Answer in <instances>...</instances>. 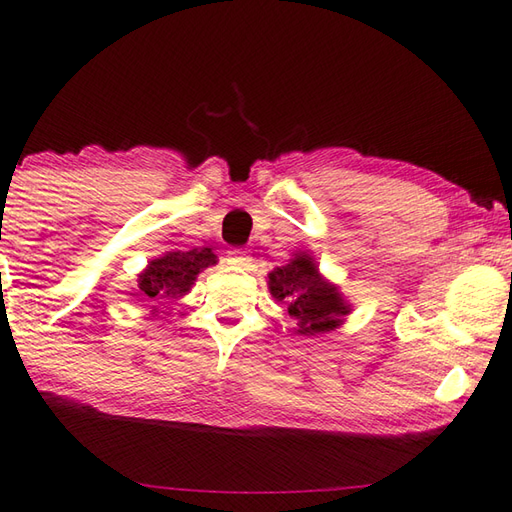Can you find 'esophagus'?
Masks as SVG:
<instances>
[{
  "label": "esophagus",
  "instance_id": "34e87169",
  "mask_svg": "<svg viewBox=\"0 0 512 512\" xmlns=\"http://www.w3.org/2000/svg\"><path fill=\"white\" fill-rule=\"evenodd\" d=\"M227 263L234 267H249L252 265V256L243 252V249H234V252L227 254Z\"/></svg>",
  "mask_w": 512,
  "mask_h": 512
}]
</instances>
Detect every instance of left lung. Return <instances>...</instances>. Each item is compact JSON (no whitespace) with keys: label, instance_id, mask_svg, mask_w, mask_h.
<instances>
[{"label":"left lung","instance_id":"left-lung-1","mask_svg":"<svg viewBox=\"0 0 512 512\" xmlns=\"http://www.w3.org/2000/svg\"><path fill=\"white\" fill-rule=\"evenodd\" d=\"M267 287L271 296L287 305V314L298 325V336L336 331L351 311V302L338 285L320 274L309 252H296L287 265L269 271Z\"/></svg>","mask_w":512,"mask_h":512}]
</instances>
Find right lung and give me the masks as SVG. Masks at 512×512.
Here are the masks:
<instances>
[{
	"label": "right lung",
	"instance_id": "right-lung-1",
	"mask_svg": "<svg viewBox=\"0 0 512 512\" xmlns=\"http://www.w3.org/2000/svg\"><path fill=\"white\" fill-rule=\"evenodd\" d=\"M216 263V254L207 247L192 249V252L172 249L150 260L148 267L137 276V285L152 305H163V302L190 294L196 276Z\"/></svg>",
	"mask_w": 512,
	"mask_h": 512
}]
</instances>
